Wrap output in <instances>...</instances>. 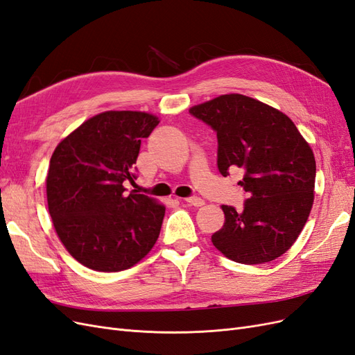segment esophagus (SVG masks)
<instances>
[{
  "mask_svg": "<svg viewBox=\"0 0 355 355\" xmlns=\"http://www.w3.org/2000/svg\"><path fill=\"white\" fill-rule=\"evenodd\" d=\"M185 201L194 207H201L204 204V200H201L200 197H188V198H185Z\"/></svg>",
  "mask_w": 355,
  "mask_h": 355,
  "instance_id": "obj_1",
  "label": "esophagus"
}]
</instances>
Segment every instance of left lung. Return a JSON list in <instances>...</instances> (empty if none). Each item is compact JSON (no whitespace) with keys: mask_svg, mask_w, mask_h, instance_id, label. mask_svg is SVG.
I'll list each match as a JSON object with an SVG mask.
<instances>
[{"mask_svg":"<svg viewBox=\"0 0 355 355\" xmlns=\"http://www.w3.org/2000/svg\"><path fill=\"white\" fill-rule=\"evenodd\" d=\"M218 136L222 176L241 168L243 210L222 206L225 223L211 243L228 259L256 265L277 259L299 237L314 201L315 158L287 115L243 94L192 106Z\"/></svg>","mask_w":355,"mask_h":355,"instance_id":"left-lung-1","label":"left lung"}]
</instances>
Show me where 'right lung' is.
Instances as JSON below:
<instances>
[{
  "label": "right lung",
  "mask_w": 355,
  "mask_h": 355,
  "mask_svg": "<svg viewBox=\"0 0 355 355\" xmlns=\"http://www.w3.org/2000/svg\"><path fill=\"white\" fill-rule=\"evenodd\" d=\"M158 118L136 111L94 115L56 146L47 175L53 225L67 250L94 271L127 270L153 249L166 207L145 194L125 196L135 164Z\"/></svg>",
  "instance_id": "1"
}]
</instances>
